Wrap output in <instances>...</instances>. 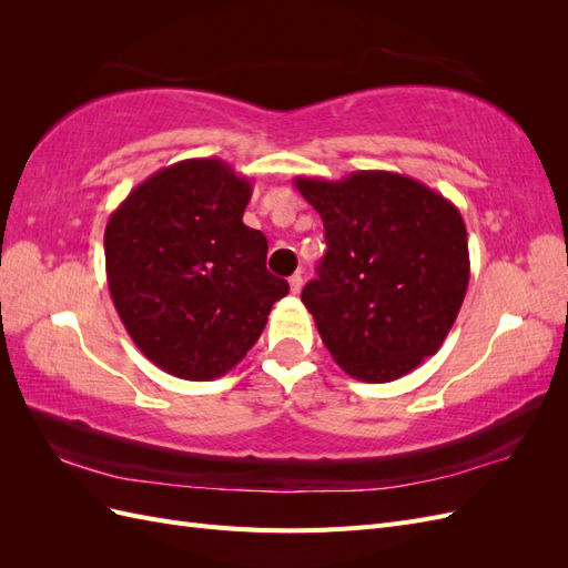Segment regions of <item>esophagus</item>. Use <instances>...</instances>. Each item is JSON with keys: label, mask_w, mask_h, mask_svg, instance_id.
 Here are the masks:
<instances>
[{"label": "esophagus", "mask_w": 568, "mask_h": 568, "mask_svg": "<svg viewBox=\"0 0 568 568\" xmlns=\"http://www.w3.org/2000/svg\"><path fill=\"white\" fill-rule=\"evenodd\" d=\"M288 286H291V294H301V288H303V277H301V272H296V274H291L288 277Z\"/></svg>", "instance_id": "1"}]
</instances>
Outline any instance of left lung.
<instances>
[{"label":"left lung","instance_id":"8db88e82","mask_svg":"<svg viewBox=\"0 0 568 568\" xmlns=\"http://www.w3.org/2000/svg\"><path fill=\"white\" fill-rule=\"evenodd\" d=\"M294 184L324 222L326 253L301 294L322 343L357 382L400 379L443 346L467 294L457 205L386 170Z\"/></svg>","mask_w":568,"mask_h":568}]
</instances>
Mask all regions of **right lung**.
Masks as SVG:
<instances>
[{
    "mask_svg": "<svg viewBox=\"0 0 568 568\" xmlns=\"http://www.w3.org/2000/svg\"><path fill=\"white\" fill-rule=\"evenodd\" d=\"M253 184L220 159L146 178L111 213L106 280L130 338L186 382L227 374L261 338L286 280L265 267L267 239L244 225Z\"/></svg>",
    "mask_w": 568,
    "mask_h": 568,
    "instance_id": "right-lung-1",
    "label": "right lung"
}]
</instances>
